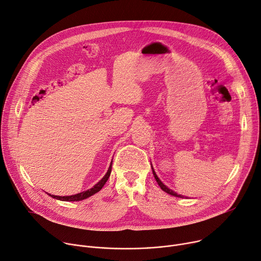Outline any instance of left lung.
I'll return each mask as SVG.
<instances>
[{
  "instance_id": "8db88e82",
  "label": "left lung",
  "mask_w": 261,
  "mask_h": 261,
  "mask_svg": "<svg viewBox=\"0 0 261 261\" xmlns=\"http://www.w3.org/2000/svg\"><path fill=\"white\" fill-rule=\"evenodd\" d=\"M152 171H153V175H154V177H155V179H156V181H157V183H158V185L160 186V188L162 189L163 192H165V193H168V194H170V195H172V196H175V197H179V198H184L183 196H181V195H178V194H176L174 191H172V189H170L169 187H167L165 186L161 181H160V179L157 177V175H156V173L154 172V170H153V168H152Z\"/></svg>"
}]
</instances>
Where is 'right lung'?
Returning <instances> with one entry per match:
<instances>
[{"instance_id": "add662e5", "label": "right lung", "mask_w": 261, "mask_h": 261, "mask_svg": "<svg viewBox=\"0 0 261 261\" xmlns=\"http://www.w3.org/2000/svg\"><path fill=\"white\" fill-rule=\"evenodd\" d=\"M111 167H112V162L110 164V167L106 173V175L102 178L101 181H99L96 185H94L92 188H89L88 191H85V192H82L80 194H77V195H73V196H66V197H59V196H54V195H50L48 194L49 196H51L52 198L54 199H57V200H60V201H81V200H84V199H87L89 198L90 196L94 195L96 193L100 192L102 187L105 185V183L107 182L109 176H110V173H111Z\"/></svg>"}]
</instances>
